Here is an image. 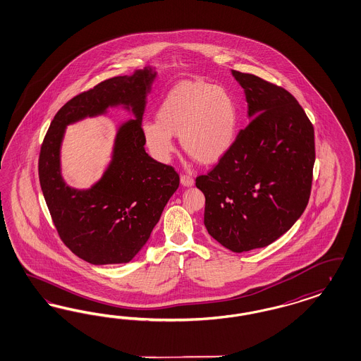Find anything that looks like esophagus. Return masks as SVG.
Returning <instances> with one entry per match:
<instances>
[{
    "instance_id": "esophagus-1",
    "label": "esophagus",
    "mask_w": 361,
    "mask_h": 361,
    "mask_svg": "<svg viewBox=\"0 0 361 361\" xmlns=\"http://www.w3.org/2000/svg\"><path fill=\"white\" fill-rule=\"evenodd\" d=\"M180 181H181V184L184 185V187H192L193 184H195V180L189 176V174H181L180 176Z\"/></svg>"
}]
</instances>
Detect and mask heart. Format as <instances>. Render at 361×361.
I'll list each match as a JSON object with an SVG mask.
<instances>
[{
  "label": "heart",
  "mask_w": 361,
  "mask_h": 361,
  "mask_svg": "<svg viewBox=\"0 0 361 361\" xmlns=\"http://www.w3.org/2000/svg\"><path fill=\"white\" fill-rule=\"evenodd\" d=\"M156 121L142 124V137L150 153L160 161L172 156V137H180L183 149L204 164L219 161L235 142L238 108L224 87L202 81L176 85L164 97Z\"/></svg>",
  "instance_id": "obj_1"
}]
</instances>
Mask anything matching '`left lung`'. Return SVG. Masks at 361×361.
I'll list each match as a JSON object with an SVG mask.
<instances>
[{"mask_svg": "<svg viewBox=\"0 0 361 361\" xmlns=\"http://www.w3.org/2000/svg\"><path fill=\"white\" fill-rule=\"evenodd\" d=\"M245 92L252 121L208 174L196 178L205 196L204 224L223 247L262 248L298 221L310 201L314 130L284 87L232 71Z\"/></svg>", "mask_w": 361, "mask_h": 361, "instance_id": "obj_1", "label": "left lung"}]
</instances>
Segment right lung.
<instances>
[{"label": "right lung", "mask_w": 361, "mask_h": 361, "mask_svg": "<svg viewBox=\"0 0 361 361\" xmlns=\"http://www.w3.org/2000/svg\"><path fill=\"white\" fill-rule=\"evenodd\" d=\"M154 77L145 68L77 94L56 113L41 145L38 177L53 224L75 256L94 265L130 262L180 184L173 166L153 160L144 148L141 121ZM118 104L130 109L137 120L119 128L109 169L89 190L68 188L59 166L66 125Z\"/></svg>", "instance_id": "right-lung-1"}]
</instances>
